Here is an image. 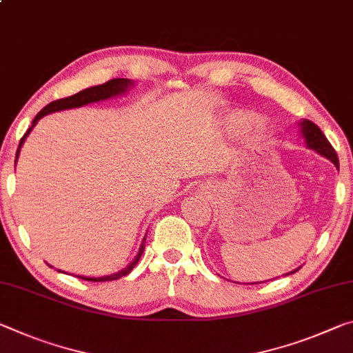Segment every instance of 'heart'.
Instances as JSON below:
<instances>
[{
	"mask_svg": "<svg viewBox=\"0 0 353 353\" xmlns=\"http://www.w3.org/2000/svg\"><path fill=\"white\" fill-rule=\"evenodd\" d=\"M251 119H253V114H251L250 111L234 110V111H231V113H228L225 116V119H223V124H225V128L228 132L237 133V132L242 130L245 125H248ZM251 130H253L256 135H264V132H265L264 121L256 119V121L251 122Z\"/></svg>",
	"mask_w": 353,
	"mask_h": 353,
	"instance_id": "heart-1",
	"label": "heart"
}]
</instances>
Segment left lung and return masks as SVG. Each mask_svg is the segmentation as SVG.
Returning <instances> with one entry per match:
<instances>
[{
	"mask_svg": "<svg viewBox=\"0 0 353 353\" xmlns=\"http://www.w3.org/2000/svg\"><path fill=\"white\" fill-rule=\"evenodd\" d=\"M301 133H303V137L306 139V146L310 149H314L316 152H319L323 157H327L328 160H332L334 166L339 170V160H338V154L336 150L333 149L332 144H330L328 139L323 135L321 128H319L314 122L305 119L301 122ZM299 270V268H297ZM297 270L290 272V273H295Z\"/></svg>",
	"mask_w": 353,
	"mask_h": 353,
	"instance_id": "8db88e82",
	"label": "left lung"
}]
</instances>
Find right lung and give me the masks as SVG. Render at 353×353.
I'll list each match as a JSON object with an SVG mask.
<instances>
[{
	"mask_svg": "<svg viewBox=\"0 0 353 353\" xmlns=\"http://www.w3.org/2000/svg\"><path fill=\"white\" fill-rule=\"evenodd\" d=\"M133 85L132 80H128V78H113V80L103 83V85H99V86H92V88H88L85 91H80L74 94V96L70 97H64V99H58L54 100V102L48 103L46 108H42L39 111L37 116L34 117V121H32V125L28 128L26 133L23 135V138L20 139V144H19V149H17V155H15V163H17V157H19L20 152V148L21 144H23L25 138L28 137V133L32 130V127L37 124V121L41 119L48 113H54V111H61V110H69V108H78V106H83V105H88V103H92V102H99V100H105V99H110L113 96H117V94H122L125 92L128 88ZM146 237L143 239V243L141 247H139V253L138 256L133 259V262L124 270L114 273V275H108V276H100V278H88V276H78L81 279H86V281H96V283H102V281H113V279H119L121 276H125L127 273H130L135 265L138 264L139 257H141L144 247H146ZM61 272V270H59Z\"/></svg>",
	"mask_w": 353,
	"mask_h": 353,
	"instance_id": "add662e5",
	"label": "right lung"
}]
</instances>
